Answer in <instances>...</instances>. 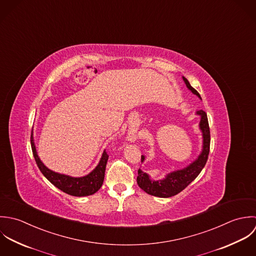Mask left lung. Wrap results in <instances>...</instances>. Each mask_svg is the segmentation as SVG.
<instances>
[{
	"label": "left lung",
	"mask_w": 256,
	"mask_h": 256,
	"mask_svg": "<svg viewBox=\"0 0 256 256\" xmlns=\"http://www.w3.org/2000/svg\"><path fill=\"white\" fill-rule=\"evenodd\" d=\"M183 80L187 86V88L196 96H198L201 99L200 94L190 85L189 81L183 77ZM202 100V99H201ZM197 114L201 116L200 120V130L202 132L203 136V150L201 152L198 158L190 163L187 167L172 171L168 173L165 178L161 180H152L150 179V175L144 172L142 169H138V175L136 178L138 184L144 192H146L150 195H152L155 197L160 198H169L172 196L177 195L182 190H184L192 181H194L197 176L200 174L202 169L204 168L208 155L210 152V128L208 122V116L206 112L203 110H197ZM146 159L144 155H142V162H144Z\"/></svg>",
	"instance_id": "obj_1"
}]
</instances>
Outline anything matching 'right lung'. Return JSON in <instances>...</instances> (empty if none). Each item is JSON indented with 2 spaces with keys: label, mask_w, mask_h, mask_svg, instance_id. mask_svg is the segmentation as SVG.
<instances>
[{
  "label": "right lung",
  "mask_w": 256,
  "mask_h": 256,
  "mask_svg": "<svg viewBox=\"0 0 256 256\" xmlns=\"http://www.w3.org/2000/svg\"><path fill=\"white\" fill-rule=\"evenodd\" d=\"M30 144H32L34 157L36 159V162L40 170L50 183H52L55 187H57L59 190H61L62 192L75 197H84V196L95 194L102 187L106 165L108 158V155L106 152H102L99 164L88 175L83 177H71L65 174H60L52 171L42 162L36 152L32 132L30 136Z\"/></svg>",
  "instance_id": "1"
}]
</instances>
